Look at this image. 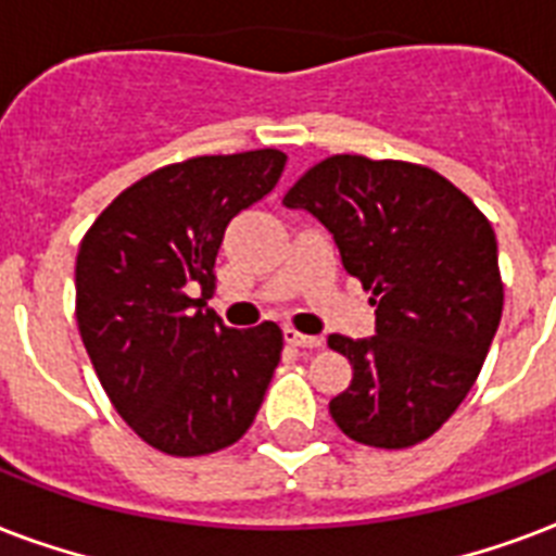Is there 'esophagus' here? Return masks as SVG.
<instances>
[{
	"label": "esophagus",
	"mask_w": 556,
	"mask_h": 556,
	"mask_svg": "<svg viewBox=\"0 0 556 556\" xmlns=\"http://www.w3.org/2000/svg\"><path fill=\"white\" fill-rule=\"evenodd\" d=\"M286 343H291V346H300V349L323 346L320 338H312V334H300V331H294V329H286Z\"/></svg>",
	"instance_id": "obj_1"
}]
</instances>
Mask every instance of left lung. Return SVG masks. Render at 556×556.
<instances>
[{"instance_id": "1", "label": "left lung", "mask_w": 556, "mask_h": 556, "mask_svg": "<svg viewBox=\"0 0 556 556\" xmlns=\"http://www.w3.org/2000/svg\"><path fill=\"white\" fill-rule=\"evenodd\" d=\"M282 204L308 210L371 291L375 334H331L352 383L329 401L349 439L404 450L430 439L479 378L502 320L496 233L435 169L331 155Z\"/></svg>"}]
</instances>
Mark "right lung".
Here are the masks:
<instances>
[{
    "mask_svg": "<svg viewBox=\"0 0 556 556\" xmlns=\"http://www.w3.org/2000/svg\"><path fill=\"white\" fill-rule=\"evenodd\" d=\"M282 167L279 150L169 164L126 187L83 236V346L117 415L167 456H207L242 439L274 378L277 323L227 329L204 300L230 218L268 195Z\"/></svg>",
    "mask_w": 556,
    "mask_h": 556,
    "instance_id": "1",
    "label": "right lung"
}]
</instances>
